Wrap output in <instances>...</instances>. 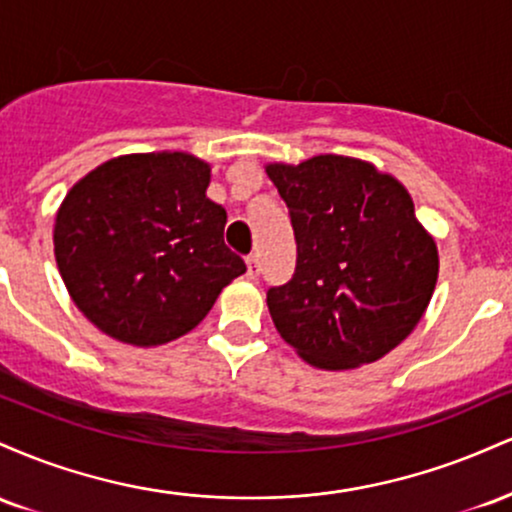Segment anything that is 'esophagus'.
Segmentation results:
<instances>
[{"mask_svg": "<svg viewBox=\"0 0 512 512\" xmlns=\"http://www.w3.org/2000/svg\"><path fill=\"white\" fill-rule=\"evenodd\" d=\"M245 262H248V279H257L260 276V260H257V255H250Z\"/></svg>", "mask_w": 512, "mask_h": 512, "instance_id": "esophagus-1", "label": "esophagus"}]
</instances>
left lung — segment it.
<instances>
[{
    "mask_svg": "<svg viewBox=\"0 0 512 512\" xmlns=\"http://www.w3.org/2000/svg\"><path fill=\"white\" fill-rule=\"evenodd\" d=\"M289 207L296 272L267 291L269 315L310 366L349 370L390 354L426 313L438 250L404 185L373 163L313 156L269 163Z\"/></svg>",
    "mask_w": 512,
    "mask_h": 512,
    "instance_id": "obj_1",
    "label": "left lung"
}]
</instances>
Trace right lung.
Here are the masks:
<instances>
[{
    "instance_id": "1",
    "label": "right lung",
    "mask_w": 512,
    "mask_h": 512,
    "mask_svg": "<svg viewBox=\"0 0 512 512\" xmlns=\"http://www.w3.org/2000/svg\"><path fill=\"white\" fill-rule=\"evenodd\" d=\"M209 163L182 151L105 161L64 197L55 260L76 308L132 346L173 342L207 317L245 272L223 243Z\"/></svg>"
}]
</instances>
